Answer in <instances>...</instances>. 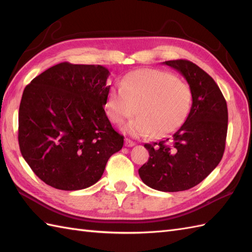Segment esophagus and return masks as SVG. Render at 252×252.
<instances>
[{
    "label": "esophagus",
    "instance_id": "obj_1",
    "mask_svg": "<svg viewBox=\"0 0 252 252\" xmlns=\"http://www.w3.org/2000/svg\"><path fill=\"white\" fill-rule=\"evenodd\" d=\"M125 145L126 146V147H133L135 145V143L133 142V141H131V140H129V138H126V141H125Z\"/></svg>",
    "mask_w": 252,
    "mask_h": 252
}]
</instances>
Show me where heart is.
<instances>
[{
  "label": "heart",
  "instance_id": "b5f03b06",
  "mask_svg": "<svg viewBox=\"0 0 252 252\" xmlns=\"http://www.w3.org/2000/svg\"><path fill=\"white\" fill-rule=\"evenodd\" d=\"M192 91L174 74L157 69L133 71L115 85L106 99L109 119L121 125L138 116L123 130L134 137H160L175 132L189 117Z\"/></svg>",
  "mask_w": 252,
  "mask_h": 252
}]
</instances>
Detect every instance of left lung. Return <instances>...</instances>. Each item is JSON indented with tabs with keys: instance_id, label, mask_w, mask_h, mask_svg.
I'll use <instances>...</instances> for the list:
<instances>
[{
	"instance_id": "8db88e82",
	"label": "left lung",
	"mask_w": 252,
	"mask_h": 252,
	"mask_svg": "<svg viewBox=\"0 0 252 252\" xmlns=\"http://www.w3.org/2000/svg\"><path fill=\"white\" fill-rule=\"evenodd\" d=\"M162 63L186 79L192 91V105L172 135L144 145L149 159L138 174L154 189L181 191L199 184L220 163L227 134V105L215 80L194 63L178 60Z\"/></svg>"
}]
</instances>
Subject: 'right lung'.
<instances>
[{"mask_svg":"<svg viewBox=\"0 0 252 252\" xmlns=\"http://www.w3.org/2000/svg\"><path fill=\"white\" fill-rule=\"evenodd\" d=\"M109 70L61 63L27 85L18 114L21 155L37 178L54 189L92 186L111 155L123 146L104 105Z\"/></svg>","mask_w":252,"mask_h":252,"instance_id":"right-lung-1","label":"right lung"}]
</instances>
